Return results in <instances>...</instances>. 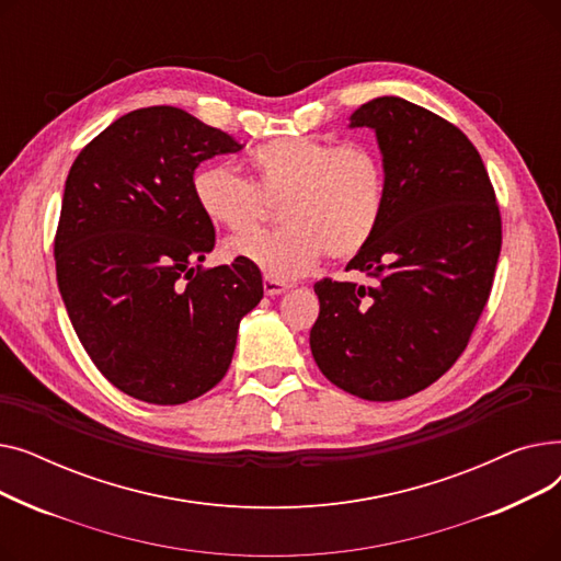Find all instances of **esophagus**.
Masks as SVG:
<instances>
[{
  "instance_id": "34e87169",
  "label": "esophagus",
  "mask_w": 561,
  "mask_h": 561,
  "mask_svg": "<svg viewBox=\"0 0 561 561\" xmlns=\"http://www.w3.org/2000/svg\"><path fill=\"white\" fill-rule=\"evenodd\" d=\"M290 288V284H286V282H279V279H273V277H265L263 279V290H265V296H282L284 290H288Z\"/></svg>"
}]
</instances>
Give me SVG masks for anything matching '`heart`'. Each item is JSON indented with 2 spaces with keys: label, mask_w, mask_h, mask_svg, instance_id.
<instances>
[{
  "label": "heart",
  "mask_w": 561,
  "mask_h": 561,
  "mask_svg": "<svg viewBox=\"0 0 561 561\" xmlns=\"http://www.w3.org/2000/svg\"><path fill=\"white\" fill-rule=\"evenodd\" d=\"M248 165L252 184L225 163H206L195 170L191 191L197 209L231 231L252 229L265 204L282 202V229L236 236L225 245L265 277H300L325 252L355 256L385 211V163L366 142L284 136L259 145Z\"/></svg>",
  "instance_id": "heart-1"
}]
</instances>
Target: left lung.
Here are the masks:
<instances>
[{"label": "left lung", "mask_w": 561, "mask_h": 561, "mask_svg": "<svg viewBox=\"0 0 561 561\" xmlns=\"http://www.w3.org/2000/svg\"><path fill=\"white\" fill-rule=\"evenodd\" d=\"M377 136L387 199L347 263L370 284L320 279L311 355L332 385L373 402L427 389L468 345L489 300L503 227L476 145L436 113L377 98L350 115Z\"/></svg>", "instance_id": "1"}]
</instances>
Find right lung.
Listing matches in <instances>:
<instances>
[{"label": "right lung", "instance_id": "right-lung-1", "mask_svg": "<svg viewBox=\"0 0 561 561\" xmlns=\"http://www.w3.org/2000/svg\"><path fill=\"white\" fill-rule=\"evenodd\" d=\"M241 142L176 106L117 117L66 180L56 282L98 370L123 393L182 404L225 377L241 318L263 298L256 265L204 271L214 222L193 199L195 168Z\"/></svg>", "mask_w": 561, "mask_h": 561}]
</instances>
